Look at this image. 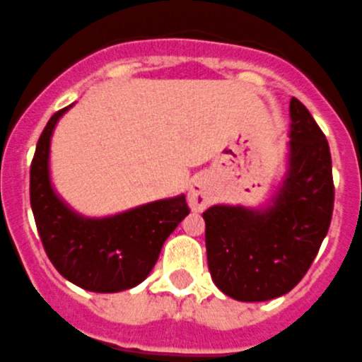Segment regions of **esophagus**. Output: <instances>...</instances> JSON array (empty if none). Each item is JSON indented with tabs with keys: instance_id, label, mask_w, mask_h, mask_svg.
<instances>
[{
	"instance_id": "esophagus-1",
	"label": "esophagus",
	"mask_w": 362,
	"mask_h": 362,
	"mask_svg": "<svg viewBox=\"0 0 362 362\" xmlns=\"http://www.w3.org/2000/svg\"><path fill=\"white\" fill-rule=\"evenodd\" d=\"M188 202H190L192 209H195V211H202L211 202V192H209L208 185L202 179H197V181L190 185Z\"/></svg>"
}]
</instances>
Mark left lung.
I'll return each instance as SVG.
<instances>
[{
	"mask_svg": "<svg viewBox=\"0 0 362 362\" xmlns=\"http://www.w3.org/2000/svg\"><path fill=\"white\" fill-rule=\"evenodd\" d=\"M290 168L267 209L211 206L206 254L227 297L263 302L293 290L318 254L334 209L329 142L309 110L290 101Z\"/></svg>",
	"mask_w": 362,
	"mask_h": 362,
	"instance_id": "1",
	"label": "left lung"
}]
</instances>
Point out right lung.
I'll return each instance as SVG.
<instances>
[{"instance_id":"add662e5","label":"right lung","mask_w":362,"mask_h":362,"mask_svg":"<svg viewBox=\"0 0 362 362\" xmlns=\"http://www.w3.org/2000/svg\"><path fill=\"white\" fill-rule=\"evenodd\" d=\"M58 110L44 127L30 167V202L40 242L53 267L95 293L129 290L156 264L165 240L190 213L187 197L151 202L108 218H83L64 204L49 181V144Z\"/></svg>"}]
</instances>
